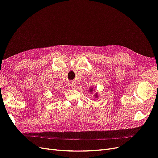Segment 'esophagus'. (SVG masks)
<instances>
[{"instance_id": "34e87169", "label": "esophagus", "mask_w": 158, "mask_h": 158, "mask_svg": "<svg viewBox=\"0 0 158 158\" xmlns=\"http://www.w3.org/2000/svg\"><path fill=\"white\" fill-rule=\"evenodd\" d=\"M69 85L71 87V88H75V83L74 82H70V84H69Z\"/></svg>"}]
</instances>
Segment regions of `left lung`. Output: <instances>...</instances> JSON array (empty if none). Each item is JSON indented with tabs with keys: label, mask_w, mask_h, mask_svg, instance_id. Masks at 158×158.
<instances>
[{
	"label": "left lung",
	"mask_w": 158,
	"mask_h": 158,
	"mask_svg": "<svg viewBox=\"0 0 158 158\" xmlns=\"http://www.w3.org/2000/svg\"><path fill=\"white\" fill-rule=\"evenodd\" d=\"M89 91H90L91 92H92V91H93V88H90V90H89ZM94 95H95V98H97L98 97V94L97 93L95 94Z\"/></svg>",
	"instance_id": "1"
}]
</instances>
